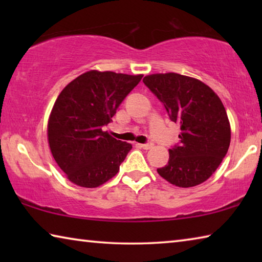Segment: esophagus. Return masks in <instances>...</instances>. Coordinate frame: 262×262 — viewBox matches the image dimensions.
I'll use <instances>...</instances> for the list:
<instances>
[{
  "label": "esophagus",
  "mask_w": 262,
  "mask_h": 262,
  "mask_svg": "<svg viewBox=\"0 0 262 262\" xmlns=\"http://www.w3.org/2000/svg\"><path fill=\"white\" fill-rule=\"evenodd\" d=\"M139 145V147H141V148H143V149H145V150H148V149H150V148H152V143L151 142H147V143H143V144H137Z\"/></svg>",
  "instance_id": "1"
}]
</instances>
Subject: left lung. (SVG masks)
I'll use <instances>...</instances> for the list:
<instances>
[{"instance_id":"8db88e82","label":"left lung","mask_w":262,"mask_h":262,"mask_svg":"<svg viewBox=\"0 0 262 262\" xmlns=\"http://www.w3.org/2000/svg\"><path fill=\"white\" fill-rule=\"evenodd\" d=\"M143 83L180 125L179 142L168 149L159 176L178 187L206 181L228 152L231 130L227 112L211 89L199 79L176 73L145 76Z\"/></svg>"}]
</instances>
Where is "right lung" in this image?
Listing matches in <instances>:
<instances>
[{
    "mask_svg": "<svg viewBox=\"0 0 262 262\" xmlns=\"http://www.w3.org/2000/svg\"><path fill=\"white\" fill-rule=\"evenodd\" d=\"M142 77L91 70L57 97L48 120V143L57 165L75 185L98 187L118 173L132 144L103 129Z\"/></svg>",
    "mask_w": 262,
    "mask_h": 262,
    "instance_id": "add662e5",
    "label": "right lung"
}]
</instances>
